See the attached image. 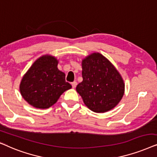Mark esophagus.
<instances>
[{"instance_id": "esophagus-1", "label": "esophagus", "mask_w": 157, "mask_h": 157, "mask_svg": "<svg viewBox=\"0 0 157 157\" xmlns=\"http://www.w3.org/2000/svg\"><path fill=\"white\" fill-rule=\"evenodd\" d=\"M77 82H75V81H74V82H72V86L73 88H75V87L77 86Z\"/></svg>"}]
</instances>
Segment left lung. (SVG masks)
Segmentation results:
<instances>
[{
  "label": "left lung",
  "mask_w": 157,
  "mask_h": 157,
  "mask_svg": "<svg viewBox=\"0 0 157 157\" xmlns=\"http://www.w3.org/2000/svg\"><path fill=\"white\" fill-rule=\"evenodd\" d=\"M82 82L76 90L92 111L104 113L118 105L124 94L125 85L114 66L99 53L82 60Z\"/></svg>",
  "instance_id": "obj_1"
}]
</instances>
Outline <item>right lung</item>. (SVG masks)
Here are the masks:
<instances>
[{
    "label": "right lung",
    "instance_id": "obj_1",
    "mask_svg": "<svg viewBox=\"0 0 157 157\" xmlns=\"http://www.w3.org/2000/svg\"><path fill=\"white\" fill-rule=\"evenodd\" d=\"M57 64L55 57L42 56L23 77L20 92L31 105L42 109L51 107L64 91L72 87L65 81V74L58 70Z\"/></svg>",
    "mask_w": 157,
    "mask_h": 157
}]
</instances>
